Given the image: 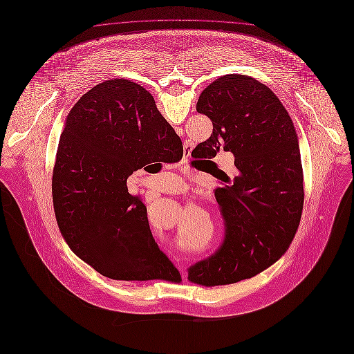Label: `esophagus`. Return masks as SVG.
Segmentation results:
<instances>
[{"label":"esophagus","mask_w":354,"mask_h":354,"mask_svg":"<svg viewBox=\"0 0 354 354\" xmlns=\"http://www.w3.org/2000/svg\"><path fill=\"white\" fill-rule=\"evenodd\" d=\"M186 151H187V154H190V151H192V149H190L189 147H186Z\"/></svg>","instance_id":"esophagus-1"}]
</instances>
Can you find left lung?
<instances>
[{"label": "left lung", "mask_w": 354, "mask_h": 354, "mask_svg": "<svg viewBox=\"0 0 354 354\" xmlns=\"http://www.w3.org/2000/svg\"><path fill=\"white\" fill-rule=\"evenodd\" d=\"M197 112L212 120L213 133L192 156L204 158L203 149L210 160L223 149L233 153L236 169L217 177L223 183L216 190L223 243L190 265L187 279L227 285L274 263L297 232L304 205L297 134L277 95L248 75L216 80L200 95Z\"/></svg>", "instance_id": "1"}]
</instances>
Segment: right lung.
I'll return each instance as SVG.
<instances>
[{"mask_svg":"<svg viewBox=\"0 0 354 354\" xmlns=\"http://www.w3.org/2000/svg\"><path fill=\"white\" fill-rule=\"evenodd\" d=\"M183 154L181 138L142 86L117 78L84 94L66 118L52 178L57 223L75 254L108 279H181L127 180Z\"/></svg>","mask_w":354,"mask_h":354,"instance_id":"1","label":"right lung"}]
</instances>
